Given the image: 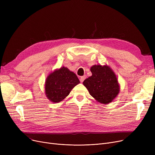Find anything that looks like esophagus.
I'll return each instance as SVG.
<instances>
[{
	"mask_svg": "<svg viewBox=\"0 0 155 155\" xmlns=\"http://www.w3.org/2000/svg\"><path fill=\"white\" fill-rule=\"evenodd\" d=\"M85 76H82V77H80V82H83L84 81V80L85 79Z\"/></svg>",
	"mask_w": 155,
	"mask_h": 155,
	"instance_id": "34e87169",
	"label": "esophagus"
}]
</instances>
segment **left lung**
<instances>
[{
  "instance_id": "obj_1",
  "label": "left lung",
  "mask_w": 155,
  "mask_h": 155,
  "mask_svg": "<svg viewBox=\"0 0 155 155\" xmlns=\"http://www.w3.org/2000/svg\"><path fill=\"white\" fill-rule=\"evenodd\" d=\"M92 76L85 79L83 84L92 97L103 104L112 102L120 92L116 75L107 64H94L91 68Z\"/></svg>"
}]
</instances>
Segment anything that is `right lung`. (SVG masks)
I'll use <instances>...</instances> for the list:
<instances>
[{
	"mask_svg": "<svg viewBox=\"0 0 155 155\" xmlns=\"http://www.w3.org/2000/svg\"><path fill=\"white\" fill-rule=\"evenodd\" d=\"M80 83L75 73L67 67L56 69L46 79L45 92L47 98L53 103L63 101L71 91Z\"/></svg>",
	"mask_w": 155,
	"mask_h": 155,
	"instance_id": "right-lung-1",
	"label": "right lung"
}]
</instances>
